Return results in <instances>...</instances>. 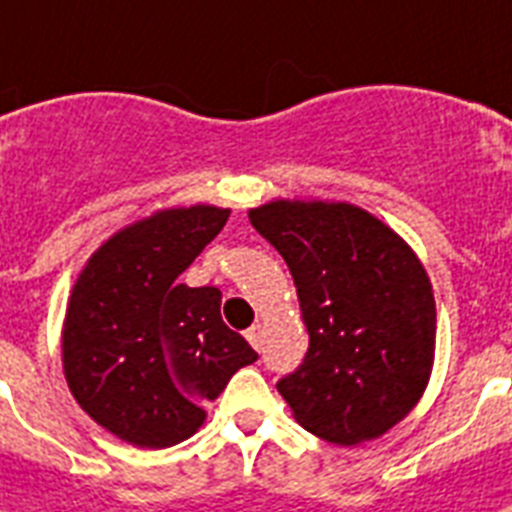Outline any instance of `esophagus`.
<instances>
[{"instance_id":"obj_1","label":"esophagus","mask_w":512,"mask_h":512,"mask_svg":"<svg viewBox=\"0 0 512 512\" xmlns=\"http://www.w3.org/2000/svg\"><path fill=\"white\" fill-rule=\"evenodd\" d=\"M246 337L253 348L261 350V345H264V327H261V324H253V327L246 332Z\"/></svg>"}]
</instances>
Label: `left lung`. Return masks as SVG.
<instances>
[{"mask_svg": "<svg viewBox=\"0 0 512 512\" xmlns=\"http://www.w3.org/2000/svg\"><path fill=\"white\" fill-rule=\"evenodd\" d=\"M248 219L290 266L308 329L306 358L277 382L295 421L342 447L387 434L434 366L437 306L416 251L345 201L274 198Z\"/></svg>", "mask_w": 512, "mask_h": 512, "instance_id": "8db88e82", "label": "left lung"}]
</instances>
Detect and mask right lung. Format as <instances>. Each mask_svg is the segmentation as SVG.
<instances>
[{"mask_svg":"<svg viewBox=\"0 0 512 512\" xmlns=\"http://www.w3.org/2000/svg\"><path fill=\"white\" fill-rule=\"evenodd\" d=\"M211 204L154 211L101 243L70 290L62 369L73 398L122 442L162 450L193 437L259 353L219 314L217 287L177 277L225 227Z\"/></svg>","mask_w":512,"mask_h":512,"instance_id":"1","label":"right lung"}]
</instances>
